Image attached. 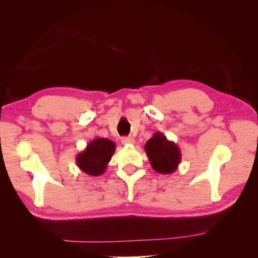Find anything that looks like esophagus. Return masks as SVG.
Listing matches in <instances>:
<instances>
[{"instance_id":"1","label":"esophagus","mask_w":258,"mask_h":258,"mask_svg":"<svg viewBox=\"0 0 258 258\" xmlns=\"http://www.w3.org/2000/svg\"><path fill=\"white\" fill-rule=\"evenodd\" d=\"M121 143L122 144H134L135 143V139L132 137H126L121 139Z\"/></svg>"}]
</instances>
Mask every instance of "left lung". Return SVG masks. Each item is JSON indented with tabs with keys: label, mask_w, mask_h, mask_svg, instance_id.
I'll list each match as a JSON object with an SVG mask.
<instances>
[{
	"label": "left lung",
	"mask_w": 258,
	"mask_h": 258,
	"mask_svg": "<svg viewBox=\"0 0 258 258\" xmlns=\"http://www.w3.org/2000/svg\"><path fill=\"white\" fill-rule=\"evenodd\" d=\"M144 150L152 168L161 174L173 173L182 159L178 146L159 131L148 140Z\"/></svg>",
	"instance_id": "left-lung-1"
}]
</instances>
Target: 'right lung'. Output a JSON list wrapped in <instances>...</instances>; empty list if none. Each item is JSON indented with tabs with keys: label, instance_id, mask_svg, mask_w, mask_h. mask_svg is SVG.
I'll return each mask as SVG.
<instances>
[{
	"label": "right lung",
	"instance_id": "right-lung-1",
	"mask_svg": "<svg viewBox=\"0 0 258 258\" xmlns=\"http://www.w3.org/2000/svg\"><path fill=\"white\" fill-rule=\"evenodd\" d=\"M116 144L110 139L96 138L76 156V165L84 173L99 176L105 172L115 152Z\"/></svg>",
	"mask_w": 258,
	"mask_h": 258
}]
</instances>
